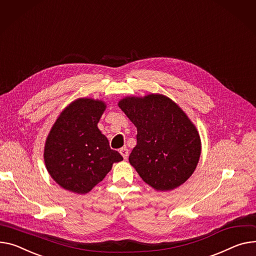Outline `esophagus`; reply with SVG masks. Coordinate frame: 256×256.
Masks as SVG:
<instances>
[{
    "mask_svg": "<svg viewBox=\"0 0 256 256\" xmlns=\"http://www.w3.org/2000/svg\"><path fill=\"white\" fill-rule=\"evenodd\" d=\"M119 152H120V154L122 156V158H124V160H128V149L126 147L120 148V150H119Z\"/></svg>",
    "mask_w": 256,
    "mask_h": 256,
    "instance_id": "1",
    "label": "esophagus"
}]
</instances>
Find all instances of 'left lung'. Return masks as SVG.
Masks as SVG:
<instances>
[{"label":"left lung","mask_w":256,"mask_h":256,"mask_svg":"<svg viewBox=\"0 0 256 256\" xmlns=\"http://www.w3.org/2000/svg\"><path fill=\"white\" fill-rule=\"evenodd\" d=\"M118 106L137 128V145L128 160L145 183L158 192H166L192 175L200 156V138L175 102L151 94L126 96Z\"/></svg>","instance_id":"1"}]
</instances>
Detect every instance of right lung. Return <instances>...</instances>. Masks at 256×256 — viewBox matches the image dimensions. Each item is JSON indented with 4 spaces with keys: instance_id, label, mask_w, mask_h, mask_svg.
Masks as SVG:
<instances>
[{
    "instance_id": "1",
    "label": "right lung",
    "mask_w": 256,
    "mask_h": 256,
    "mask_svg": "<svg viewBox=\"0 0 256 256\" xmlns=\"http://www.w3.org/2000/svg\"><path fill=\"white\" fill-rule=\"evenodd\" d=\"M105 109L103 100L78 98L62 110L48 134L45 166L51 178L66 190L90 192L114 162L124 160L98 128Z\"/></svg>"
}]
</instances>
